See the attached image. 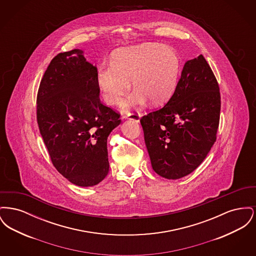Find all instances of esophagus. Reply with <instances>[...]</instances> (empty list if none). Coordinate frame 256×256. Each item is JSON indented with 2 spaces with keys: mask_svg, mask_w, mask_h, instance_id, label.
Here are the masks:
<instances>
[{
  "mask_svg": "<svg viewBox=\"0 0 256 256\" xmlns=\"http://www.w3.org/2000/svg\"><path fill=\"white\" fill-rule=\"evenodd\" d=\"M126 118H128L130 120H134L136 122H139L140 118H141V115L138 112H132V113H128V115H126Z\"/></svg>",
  "mask_w": 256,
  "mask_h": 256,
  "instance_id": "34e87169",
  "label": "esophagus"
}]
</instances>
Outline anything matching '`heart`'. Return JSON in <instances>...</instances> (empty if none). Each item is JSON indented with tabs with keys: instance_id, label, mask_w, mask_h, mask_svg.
Segmentation results:
<instances>
[{
	"instance_id": "b5f03b06",
	"label": "heart",
	"mask_w": 256,
	"mask_h": 256,
	"mask_svg": "<svg viewBox=\"0 0 256 256\" xmlns=\"http://www.w3.org/2000/svg\"><path fill=\"white\" fill-rule=\"evenodd\" d=\"M180 73V58L174 50L146 43L116 50L111 62L100 65L97 84L104 100L114 106L130 90L132 80L135 90L122 104V108L128 110L145 104L148 98L154 104L168 100Z\"/></svg>"
}]
</instances>
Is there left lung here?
<instances>
[{"label": "left lung", "mask_w": 256, "mask_h": 256, "mask_svg": "<svg viewBox=\"0 0 256 256\" xmlns=\"http://www.w3.org/2000/svg\"><path fill=\"white\" fill-rule=\"evenodd\" d=\"M220 111L218 82L200 54L184 64L169 102L140 120L154 170L178 180L196 170L216 142Z\"/></svg>", "instance_id": "obj_1"}]
</instances>
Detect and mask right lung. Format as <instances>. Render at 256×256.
Listing matches in <instances>:
<instances>
[{
	"label": "right lung",
	"instance_id": "right-lung-1",
	"mask_svg": "<svg viewBox=\"0 0 256 256\" xmlns=\"http://www.w3.org/2000/svg\"><path fill=\"white\" fill-rule=\"evenodd\" d=\"M97 72L82 50L60 52L50 61L37 93V122L52 163L82 187L108 176V137L121 122L120 114L98 98Z\"/></svg>",
	"mask_w": 256,
	"mask_h": 256
}]
</instances>
